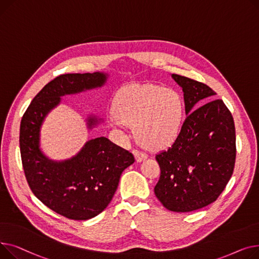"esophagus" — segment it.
Here are the masks:
<instances>
[{"label": "esophagus", "instance_id": "1", "mask_svg": "<svg viewBox=\"0 0 259 259\" xmlns=\"http://www.w3.org/2000/svg\"><path fill=\"white\" fill-rule=\"evenodd\" d=\"M133 154H134L137 162H142L143 160H145L147 158V155L145 153H142V151H139L137 149L133 150Z\"/></svg>", "mask_w": 259, "mask_h": 259}]
</instances>
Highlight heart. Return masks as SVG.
Wrapping results in <instances>:
<instances>
[{
  "instance_id": "heart-1",
  "label": "heart",
  "mask_w": 259,
  "mask_h": 259,
  "mask_svg": "<svg viewBox=\"0 0 259 259\" xmlns=\"http://www.w3.org/2000/svg\"><path fill=\"white\" fill-rule=\"evenodd\" d=\"M184 117L185 103L178 91L150 83L120 89L110 112L114 125L135 124L137 139L151 148L171 144L183 126Z\"/></svg>"
}]
</instances>
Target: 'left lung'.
<instances>
[{
	"instance_id": "1",
	"label": "left lung",
	"mask_w": 259,
	"mask_h": 259,
	"mask_svg": "<svg viewBox=\"0 0 259 259\" xmlns=\"http://www.w3.org/2000/svg\"><path fill=\"white\" fill-rule=\"evenodd\" d=\"M171 76L183 89L187 117L172 145L156 155L161 175L155 194L166 209L190 212L217 201L229 182L236 157L235 126L231 112L222 99H213L211 88ZM206 98L212 100L199 107L197 102Z\"/></svg>"
}]
</instances>
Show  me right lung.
I'll return each mask as SVG.
<instances>
[{
    "instance_id": "add662e5",
    "label": "right lung",
    "mask_w": 259,
    "mask_h": 259,
    "mask_svg": "<svg viewBox=\"0 0 259 259\" xmlns=\"http://www.w3.org/2000/svg\"><path fill=\"white\" fill-rule=\"evenodd\" d=\"M106 78L108 75L99 72L59 75L39 91L21 121L20 149L28 185L44 205L70 220H90L108 207L121 174L135 158L99 137L88 141L69 160H49L39 149L40 125L60 97L101 87ZM87 121L89 128L98 123L95 116Z\"/></svg>"
}]
</instances>
